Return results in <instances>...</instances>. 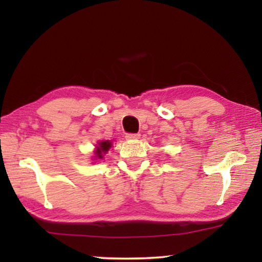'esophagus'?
Listing matches in <instances>:
<instances>
[{
  "label": "esophagus",
  "instance_id": "34e87169",
  "mask_svg": "<svg viewBox=\"0 0 262 262\" xmlns=\"http://www.w3.org/2000/svg\"><path fill=\"white\" fill-rule=\"evenodd\" d=\"M140 134H126V140H129V141H133V140H137L140 139Z\"/></svg>",
  "mask_w": 262,
  "mask_h": 262
}]
</instances>
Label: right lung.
Instances as JSON below:
<instances>
[{
    "label": "right lung",
    "mask_w": 262,
    "mask_h": 262,
    "mask_svg": "<svg viewBox=\"0 0 262 262\" xmlns=\"http://www.w3.org/2000/svg\"><path fill=\"white\" fill-rule=\"evenodd\" d=\"M112 147V142L111 141H100L98 142V145L96 147V159H103L104 158V155L108 151L110 148Z\"/></svg>",
    "instance_id": "1"
}]
</instances>
